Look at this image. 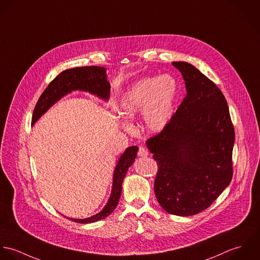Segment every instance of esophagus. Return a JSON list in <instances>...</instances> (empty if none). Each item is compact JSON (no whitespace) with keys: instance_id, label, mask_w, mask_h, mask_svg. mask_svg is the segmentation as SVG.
Segmentation results:
<instances>
[{"instance_id":"1","label":"esophagus","mask_w":260,"mask_h":260,"mask_svg":"<svg viewBox=\"0 0 260 260\" xmlns=\"http://www.w3.org/2000/svg\"><path fill=\"white\" fill-rule=\"evenodd\" d=\"M138 155L140 156H143V157H146V156H149V152H148L145 148L141 147V148H140V150H139Z\"/></svg>"}]
</instances>
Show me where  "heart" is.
<instances>
[{
  "label": "heart",
  "mask_w": 260,
  "mask_h": 260,
  "mask_svg": "<svg viewBox=\"0 0 260 260\" xmlns=\"http://www.w3.org/2000/svg\"><path fill=\"white\" fill-rule=\"evenodd\" d=\"M177 91V81L169 74L143 78L124 91L118 110L129 121L142 113L144 126L151 133H157L171 118ZM124 125L131 127L128 122Z\"/></svg>",
  "instance_id": "1"
}]
</instances>
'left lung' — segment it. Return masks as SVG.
<instances>
[{
	"label": "left lung",
	"instance_id": "obj_1",
	"mask_svg": "<svg viewBox=\"0 0 260 260\" xmlns=\"http://www.w3.org/2000/svg\"><path fill=\"white\" fill-rule=\"evenodd\" d=\"M172 64L182 73L187 95L147 147L158 166L157 202L170 214L191 216L211 206L230 184L235 134L216 84L190 63Z\"/></svg>",
	"mask_w": 260,
	"mask_h": 260
}]
</instances>
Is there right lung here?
Segmentation results:
<instances>
[{"label":"right lung","mask_w":260,"mask_h":260,"mask_svg":"<svg viewBox=\"0 0 260 260\" xmlns=\"http://www.w3.org/2000/svg\"><path fill=\"white\" fill-rule=\"evenodd\" d=\"M76 90L89 92L107 102L110 94V84L107 81L106 69L101 66H83L62 71L53 79L38 100L33 111L32 124H34L53 104H56L63 96ZM138 151L139 148L137 146L129 147L118 158L113 172L110 197L101 212L85 219H69L77 223H93L109 216L118 204L121 195L122 181L128 168L135 161Z\"/></svg>","instance_id":"add662e5"}]
</instances>
